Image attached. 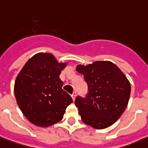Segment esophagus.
I'll list each match as a JSON object with an SVG mask.
<instances>
[{"mask_svg":"<svg viewBox=\"0 0 148 148\" xmlns=\"http://www.w3.org/2000/svg\"><path fill=\"white\" fill-rule=\"evenodd\" d=\"M71 97H72V99L74 101V100H75V97H76V93H75V92H74L73 94L71 95Z\"/></svg>","mask_w":148,"mask_h":148,"instance_id":"obj_1","label":"esophagus"}]
</instances>
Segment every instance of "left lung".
I'll return each instance as SVG.
<instances>
[{
    "label": "left lung",
    "instance_id": "8db88e82",
    "mask_svg": "<svg viewBox=\"0 0 148 148\" xmlns=\"http://www.w3.org/2000/svg\"><path fill=\"white\" fill-rule=\"evenodd\" d=\"M88 84L86 97L78 96L75 106L83 122L97 130L106 129L120 118L127 107L131 92L126 76L110 61L78 65Z\"/></svg>",
    "mask_w": 148,
    "mask_h": 148
}]
</instances>
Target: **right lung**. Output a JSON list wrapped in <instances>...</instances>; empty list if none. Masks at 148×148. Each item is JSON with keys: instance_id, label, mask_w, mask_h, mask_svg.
<instances>
[{"instance_id": "obj_1", "label": "right lung", "mask_w": 148, "mask_h": 148, "mask_svg": "<svg viewBox=\"0 0 148 148\" xmlns=\"http://www.w3.org/2000/svg\"><path fill=\"white\" fill-rule=\"evenodd\" d=\"M65 63L51 54L39 53L24 64L14 83V95L23 114L33 125L48 127L63 119L73 100L60 79Z\"/></svg>"}]
</instances>
